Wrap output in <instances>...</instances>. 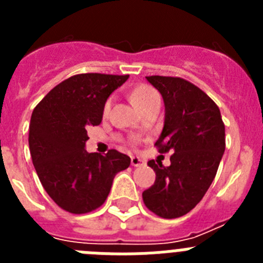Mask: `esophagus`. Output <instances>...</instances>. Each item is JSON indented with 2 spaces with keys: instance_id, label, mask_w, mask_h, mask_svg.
<instances>
[{
  "instance_id": "1",
  "label": "esophagus",
  "mask_w": 263,
  "mask_h": 263,
  "mask_svg": "<svg viewBox=\"0 0 263 263\" xmlns=\"http://www.w3.org/2000/svg\"><path fill=\"white\" fill-rule=\"evenodd\" d=\"M130 162H132V166L134 167H141L145 164V162H143L139 157H132V160H130Z\"/></svg>"
}]
</instances>
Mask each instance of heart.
I'll return each instance as SVG.
<instances>
[{
    "label": "heart",
    "instance_id": "heart-1",
    "mask_svg": "<svg viewBox=\"0 0 263 263\" xmlns=\"http://www.w3.org/2000/svg\"><path fill=\"white\" fill-rule=\"evenodd\" d=\"M155 97H158L157 90H154L152 87H148V85L141 84L132 90L130 101L139 110V109L145 106L147 103H150ZM109 108H110V101H106L105 106H104V115H108Z\"/></svg>",
    "mask_w": 263,
    "mask_h": 263
}]
</instances>
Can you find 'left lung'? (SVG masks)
<instances>
[{
    "mask_svg": "<svg viewBox=\"0 0 263 263\" xmlns=\"http://www.w3.org/2000/svg\"><path fill=\"white\" fill-rule=\"evenodd\" d=\"M164 101V126L158 152L174 153L171 164L148 160L155 183L143 191L145 205L163 218L184 216L203 199L225 152V126L220 109L205 92L173 76H146Z\"/></svg>",
    "mask_w": 263,
    "mask_h": 263,
    "instance_id": "left-lung-1",
    "label": "left lung"
}]
</instances>
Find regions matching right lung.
Listing matches in <instances>:
<instances>
[{"label":"right lung","mask_w":263,"mask_h":263,"mask_svg":"<svg viewBox=\"0 0 263 263\" xmlns=\"http://www.w3.org/2000/svg\"><path fill=\"white\" fill-rule=\"evenodd\" d=\"M129 75L79 73L62 81L34 108L29 127L32 164L42 185L62 210L81 215L105 203L116 174L130 158L111 148L87 153V127L103 120L106 99Z\"/></svg>","instance_id":"right-lung-1"}]
</instances>
